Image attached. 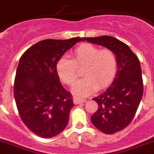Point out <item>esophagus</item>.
<instances>
[{
	"label": "esophagus",
	"mask_w": 154,
	"mask_h": 154,
	"mask_svg": "<svg viewBox=\"0 0 154 154\" xmlns=\"http://www.w3.org/2000/svg\"><path fill=\"white\" fill-rule=\"evenodd\" d=\"M74 104H78L80 103H84L86 101V99H82V98H74Z\"/></svg>",
	"instance_id": "obj_1"
}]
</instances>
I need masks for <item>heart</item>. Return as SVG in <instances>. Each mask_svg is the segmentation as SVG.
<instances>
[{
    "instance_id": "heart-1",
    "label": "heart",
    "mask_w": 154,
    "mask_h": 154,
    "mask_svg": "<svg viewBox=\"0 0 154 154\" xmlns=\"http://www.w3.org/2000/svg\"><path fill=\"white\" fill-rule=\"evenodd\" d=\"M81 71L83 78L71 87L73 94L85 97L109 84L117 68V60L114 53L109 49H102L89 43H84L76 48L72 58L62 57L57 64L60 78L67 85H72L77 77V69Z\"/></svg>"
}]
</instances>
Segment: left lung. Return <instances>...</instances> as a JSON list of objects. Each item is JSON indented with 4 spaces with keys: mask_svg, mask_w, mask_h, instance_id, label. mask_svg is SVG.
I'll return each instance as SVG.
<instances>
[{
    "mask_svg": "<svg viewBox=\"0 0 154 154\" xmlns=\"http://www.w3.org/2000/svg\"><path fill=\"white\" fill-rule=\"evenodd\" d=\"M112 51L117 60V72L111 86L92 100L98 104L91 116L93 125L106 134L121 131L134 118L143 95L140 62L128 45L109 35L83 38Z\"/></svg>",
    "mask_w": 154,
    "mask_h": 154,
    "instance_id": "obj_1",
    "label": "left lung"
}]
</instances>
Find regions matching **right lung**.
I'll return each mask as SVG.
<instances>
[{
    "label": "right lung",
    "mask_w": 154,
    "mask_h": 154,
    "mask_svg": "<svg viewBox=\"0 0 154 154\" xmlns=\"http://www.w3.org/2000/svg\"><path fill=\"white\" fill-rule=\"evenodd\" d=\"M83 38L45 39L27 49L20 58L14 84V97L24 124L43 138L65 130L74 106L71 94L60 83L58 60Z\"/></svg>",
    "instance_id": "1"
}]
</instances>
